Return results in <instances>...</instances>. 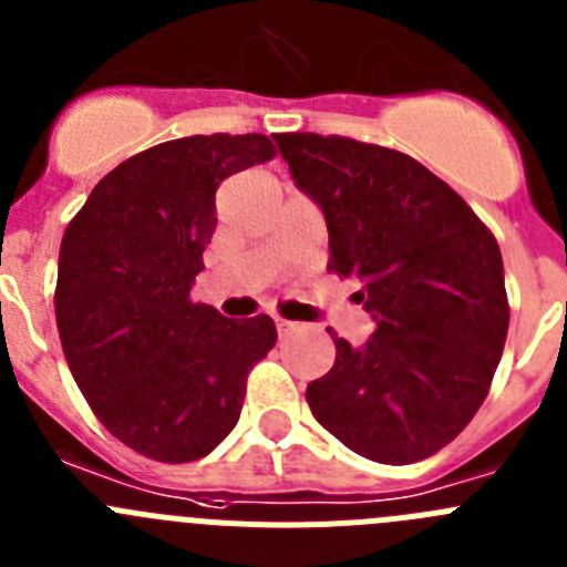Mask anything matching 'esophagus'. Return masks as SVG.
Returning <instances> with one entry per match:
<instances>
[{"instance_id": "34e87169", "label": "esophagus", "mask_w": 567, "mask_h": 567, "mask_svg": "<svg viewBox=\"0 0 567 567\" xmlns=\"http://www.w3.org/2000/svg\"><path fill=\"white\" fill-rule=\"evenodd\" d=\"M275 326H278V334L280 337H287V334H292V331L303 329V326H300V323H292V320H284V318L275 320Z\"/></svg>"}]
</instances>
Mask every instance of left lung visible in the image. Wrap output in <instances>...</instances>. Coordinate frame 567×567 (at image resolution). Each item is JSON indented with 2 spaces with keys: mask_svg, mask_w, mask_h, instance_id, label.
<instances>
[{
  "mask_svg": "<svg viewBox=\"0 0 567 567\" xmlns=\"http://www.w3.org/2000/svg\"><path fill=\"white\" fill-rule=\"evenodd\" d=\"M275 143L323 210L329 269L354 280V300L377 323L360 348L334 334V365L309 382L306 402L365 458H430L472 422L501 362V247L475 210L408 154L340 134H275Z\"/></svg>",
  "mask_w": 567,
  "mask_h": 567,
  "instance_id": "obj_1",
  "label": "left lung"
}]
</instances>
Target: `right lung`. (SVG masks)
<instances>
[{
	"mask_svg": "<svg viewBox=\"0 0 567 567\" xmlns=\"http://www.w3.org/2000/svg\"><path fill=\"white\" fill-rule=\"evenodd\" d=\"M264 134H194L109 171L66 225L55 323L103 427L163 464L205 458L236 427L272 318L230 320L190 300L221 179L269 163Z\"/></svg>",
	"mask_w": 567,
	"mask_h": 567,
	"instance_id": "add662e5",
	"label": "right lung"
}]
</instances>
